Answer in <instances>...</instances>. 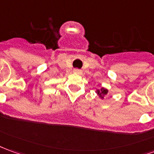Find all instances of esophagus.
<instances>
[{"mask_svg": "<svg viewBox=\"0 0 154 154\" xmlns=\"http://www.w3.org/2000/svg\"><path fill=\"white\" fill-rule=\"evenodd\" d=\"M74 73H76V74H81L82 73V71L79 69H74Z\"/></svg>", "mask_w": 154, "mask_h": 154, "instance_id": "34e87169", "label": "esophagus"}]
</instances>
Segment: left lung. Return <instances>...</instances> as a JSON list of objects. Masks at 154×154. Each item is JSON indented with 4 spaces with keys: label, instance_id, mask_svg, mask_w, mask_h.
Here are the masks:
<instances>
[{
    "label": "left lung",
    "instance_id": "left-lung-1",
    "mask_svg": "<svg viewBox=\"0 0 154 154\" xmlns=\"http://www.w3.org/2000/svg\"><path fill=\"white\" fill-rule=\"evenodd\" d=\"M107 92H108V90H107V88H101L100 89H97V90H96V93L99 96V97L101 99H103V98H104V97L107 95Z\"/></svg>",
    "mask_w": 154,
    "mask_h": 154
}]
</instances>
